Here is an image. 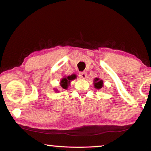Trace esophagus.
<instances>
[{
  "instance_id": "1",
  "label": "esophagus",
  "mask_w": 151,
  "mask_h": 151,
  "mask_svg": "<svg viewBox=\"0 0 151 151\" xmlns=\"http://www.w3.org/2000/svg\"><path fill=\"white\" fill-rule=\"evenodd\" d=\"M79 78L81 79H85L86 78V73L85 72H82L79 73Z\"/></svg>"
}]
</instances>
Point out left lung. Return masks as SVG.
I'll list each match as a JSON object with an SVG mask.
<instances>
[{
  "label": "left lung",
  "instance_id": "obj_1",
  "mask_svg": "<svg viewBox=\"0 0 151 151\" xmlns=\"http://www.w3.org/2000/svg\"><path fill=\"white\" fill-rule=\"evenodd\" d=\"M93 84L94 88L96 89H101L103 86V81L101 80L99 78H95L93 81Z\"/></svg>",
  "mask_w": 151,
  "mask_h": 151
}]
</instances>
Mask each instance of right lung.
<instances>
[{
  "label": "right lung",
  "mask_w": 151,
  "mask_h": 151,
  "mask_svg": "<svg viewBox=\"0 0 151 151\" xmlns=\"http://www.w3.org/2000/svg\"><path fill=\"white\" fill-rule=\"evenodd\" d=\"M75 78H76V75L73 74V75H71L69 76H65L63 78H61L60 82V85L63 89H67L68 88V86L70 85V81L75 80ZM55 91L56 93H57L58 90L57 89L55 88Z\"/></svg>",
  "instance_id": "1"
}]
</instances>
